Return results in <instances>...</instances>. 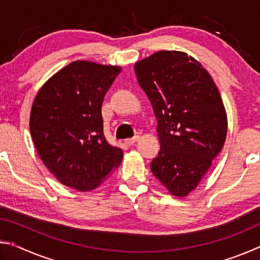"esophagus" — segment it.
I'll use <instances>...</instances> for the list:
<instances>
[{"instance_id":"1","label":"esophagus","mask_w":260,"mask_h":260,"mask_svg":"<svg viewBox=\"0 0 260 260\" xmlns=\"http://www.w3.org/2000/svg\"><path fill=\"white\" fill-rule=\"evenodd\" d=\"M138 140H139V136H138V135H135V136H133V138L126 139V140H125V143L128 144V146H132V144H134Z\"/></svg>"}]
</instances>
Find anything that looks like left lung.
Wrapping results in <instances>:
<instances>
[{
  "label": "left lung",
  "mask_w": 260,
  "mask_h": 260,
  "mask_svg": "<svg viewBox=\"0 0 260 260\" xmlns=\"http://www.w3.org/2000/svg\"><path fill=\"white\" fill-rule=\"evenodd\" d=\"M134 70L157 118L160 150L152 173L172 195L187 196L225 143L221 96L209 72L186 52L158 51Z\"/></svg>",
  "instance_id": "8db88e82"
}]
</instances>
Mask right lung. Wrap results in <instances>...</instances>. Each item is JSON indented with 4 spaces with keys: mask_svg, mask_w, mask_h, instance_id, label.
Returning a JSON list of instances; mask_svg holds the SVG:
<instances>
[{
    "mask_svg": "<svg viewBox=\"0 0 260 260\" xmlns=\"http://www.w3.org/2000/svg\"><path fill=\"white\" fill-rule=\"evenodd\" d=\"M119 67L77 60L48 80L30 110L29 131L39 156L65 186L87 191L120 165L122 150L103 133L102 103Z\"/></svg>",
    "mask_w": 260,
    "mask_h": 260,
    "instance_id": "obj_1",
    "label": "right lung"
}]
</instances>
